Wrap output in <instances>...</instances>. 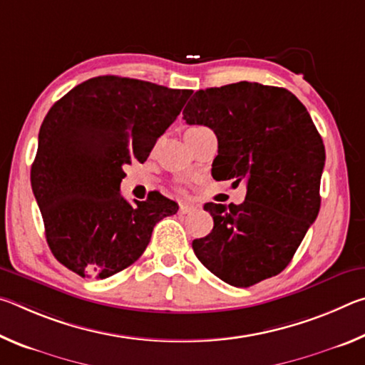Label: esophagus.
<instances>
[{
  "label": "esophagus",
  "mask_w": 365,
  "mask_h": 365,
  "mask_svg": "<svg viewBox=\"0 0 365 365\" xmlns=\"http://www.w3.org/2000/svg\"><path fill=\"white\" fill-rule=\"evenodd\" d=\"M195 209H196V206L190 205V202H180V209H178V211H180L182 214H188V212H193Z\"/></svg>",
  "instance_id": "1"
}]
</instances>
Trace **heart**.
<instances>
[{
  "instance_id": "1",
  "label": "heart",
  "mask_w": 365,
  "mask_h": 365,
  "mask_svg": "<svg viewBox=\"0 0 365 365\" xmlns=\"http://www.w3.org/2000/svg\"><path fill=\"white\" fill-rule=\"evenodd\" d=\"M197 128H201V127H193V128H188V130L185 132V135H187V133H191V132H195V130H197Z\"/></svg>"
}]
</instances>
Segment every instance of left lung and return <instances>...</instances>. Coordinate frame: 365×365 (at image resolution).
<instances>
[{"instance_id":"obj_1","label":"left lung","mask_w":365,"mask_h":365,"mask_svg":"<svg viewBox=\"0 0 365 365\" xmlns=\"http://www.w3.org/2000/svg\"><path fill=\"white\" fill-rule=\"evenodd\" d=\"M183 119L217 137L215 180L246 182L242 205H205L214 228L193 240L196 257L233 287L280 274L320 209L325 146L304 104L285 88L238 82L196 91Z\"/></svg>"}]
</instances>
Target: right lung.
I'll return each mask as SVG.
<instances>
[{
	"mask_svg": "<svg viewBox=\"0 0 365 365\" xmlns=\"http://www.w3.org/2000/svg\"><path fill=\"white\" fill-rule=\"evenodd\" d=\"M191 90L101 76L53 104L38 133L30 180L49 250L80 277L108 279L143 255L154 225L177 212L158 191L130 205L123 168L145 163Z\"/></svg>",
	"mask_w": 365,
	"mask_h": 365,
	"instance_id": "right-lung-1",
	"label": "right lung"
}]
</instances>
